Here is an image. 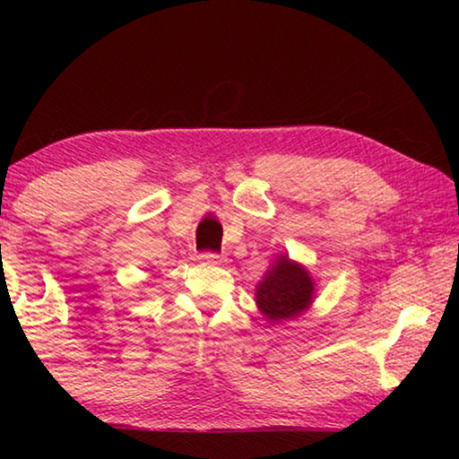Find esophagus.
Returning <instances> with one entry per match:
<instances>
[{
	"label": "esophagus",
	"mask_w": 459,
	"mask_h": 459,
	"mask_svg": "<svg viewBox=\"0 0 459 459\" xmlns=\"http://www.w3.org/2000/svg\"><path fill=\"white\" fill-rule=\"evenodd\" d=\"M200 259L208 263V265H221V263H224V257L219 253H211V251H204L200 255Z\"/></svg>",
	"instance_id": "esophagus-1"
}]
</instances>
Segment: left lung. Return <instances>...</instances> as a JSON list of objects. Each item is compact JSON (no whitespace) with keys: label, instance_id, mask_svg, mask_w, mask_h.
Returning <instances> with one entry per match:
<instances>
[{"label":"left lung","instance_id":"obj_1","mask_svg":"<svg viewBox=\"0 0 459 459\" xmlns=\"http://www.w3.org/2000/svg\"><path fill=\"white\" fill-rule=\"evenodd\" d=\"M314 295L316 281L309 271L287 255H279L263 275V281H259L255 301L269 322L279 324L306 312L312 306Z\"/></svg>","mask_w":459,"mask_h":459}]
</instances>
